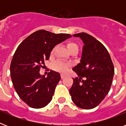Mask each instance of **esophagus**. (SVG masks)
<instances>
[{"label":"esophagus","instance_id":"obj_1","mask_svg":"<svg viewBox=\"0 0 126 126\" xmlns=\"http://www.w3.org/2000/svg\"><path fill=\"white\" fill-rule=\"evenodd\" d=\"M61 79H64L65 78V75H63V74H61Z\"/></svg>","mask_w":126,"mask_h":126}]
</instances>
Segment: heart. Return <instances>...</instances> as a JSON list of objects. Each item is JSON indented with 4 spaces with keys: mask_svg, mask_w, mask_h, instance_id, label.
<instances>
[{
    "mask_svg": "<svg viewBox=\"0 0 126 126\" xmlns=\"http://www.w3.org/2000/svg\"><path fill=\"white\" fill-rule=\"evenodd\" d=\"M67 47H68L70 51H73V50L79 51V46H78L77 44L74 43V42H69L67 44ZM69 67H70V65L69 63H66L65 61H61V60L57 61L53 64V69L55 71L61 72V73L66 72Z\"/></svg>",
    "mask_w": 126,
    "mask_h": 126,
    "instance_id": "heart-1",
    "label": "heart"
}]
</instances>
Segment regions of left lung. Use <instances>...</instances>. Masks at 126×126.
Segmentation results:
<instances>
[{
  "mask_svg": "<svg viewBox=\"0 0 126 126\" xmlns=\"http://www.w3.org/2000/svg\"><path fill=\"white\" fill-rule=\"evenodd\" d=\"M83 41L80 63L73 70L78 77L73 79L69 92L73 103L83 109L96 107L109 93L114 69L106 47L86 32L73 34Z\"/></svg>",
  "mask_w": 126,
  "mask_h": 126,
  "instance_id": "8db88e82",
  "label": "left lung"
}]
</instances>
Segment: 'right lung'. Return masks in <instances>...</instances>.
<instances>
[{
  "instance_id": "1",
  "label": "right lung",
  "mask_w": 126,
  "mask_h": 126,
  "mask_svg": "<svg viewBox=\"0 0 126 126\" xmlns=\"http://www.w3.org/2000/svg\"><path fill=\"white\" fill-rule=\"evenodd\" d=\"M70 37L69 34L39 30L25 38L17 48L10 64L11 79L19 97L30 107L43 108L52 99L61 76L51 71L46 78L39 71L44 61L49 59L53 47Z\"/></svg>"
}]
</instances>
